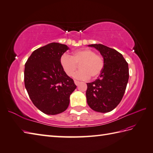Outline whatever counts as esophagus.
Wrapping results in <instances>:
<instances>
[{
    "mask_svg": "<svg viewBox=\"0 0 153 153\" xmlns=\"http://www.w3.org/2000/svg\"><path fill=\"white\" fill-rule=\"evenodd\" d=\"M74 82H75V85H78V84H79L80 83V82H78V81H76V80H75V81H74Z\"/></svg>",
    "mask_w": 153,
    "mask_h": 153,
    "instance_id": "1",
    "label": "esophagus"
}]
</instances>
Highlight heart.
<instances>
[{"mask_svg":"<svg viewBox=\"0 0 153 153\" xmlns=\"http://www.w3.org/2000/svg\"><path fill=\"white\" fill-rule=\"evenodd\" d=\"M60 64L69 76L75 75L79 65L80 70L75 76L79 80H88L90 76L96 78L104 68L103 57L90 49L75 51L72 56L64 54L60 58Z\"/></svg>","mask_w":153,"mask_h":153,"instance_id":"obj_1","label":"heart"}]
</instances>
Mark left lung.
<instances>
[{
    "label": "left lung",
    "instance_id": "1",
    "mask_svg": "<svg viewBox=\"0 0 153 153\" xmlns=\"http://www.w3.org/2000/svg\"><path fill=\"white\" fill-rule=\"evenodd\" d=\"M98 50L104 60L100 77L87 83V102L93 110L107 113L120 102L129 80V67L123 55L114 49L100 44L88 45Z\"/></svg>",
    "mask_w": 153,
    "mask_h": 153
}]
</instances>
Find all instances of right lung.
Masks as SVG:
<instances>
[{"label":"right lung","instance_id":"1","mask_svg":"<svg viewBox=\"0 0 153 153\" xmlns=\"http://www.w3.org/2000/svg\"><path fill=\"white\" fill-rule=\"evenodd\" d=\"M69 48L52 42L31 53L24 68V84L33 104L42 113L54 115L64 112L76 86L67 75L60 58Z\"/></svg>","mask_w":153,"mask_h":153}]
</instances>
